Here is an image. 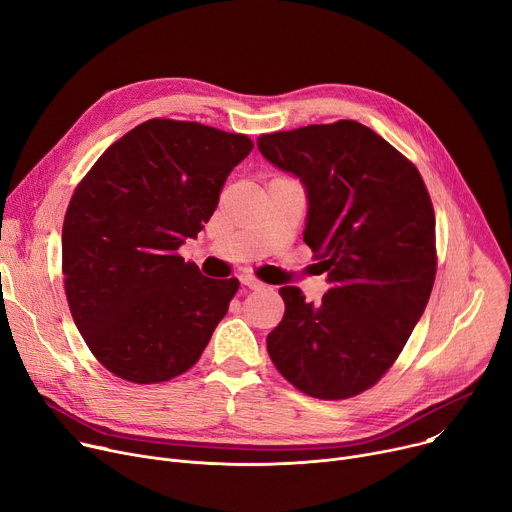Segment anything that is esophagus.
<instances>
[{
  "mask_svg": "<svg viewBox=\"0 0 512 512\" xmlns=\"http://www.w3.org/2000/svg\"><path fill=\"white\" fill-rule=\"evenodd\" d=\"M241 284L247 286L249 290H259V288H263V282H259V280L253 278V276H241Z\"/></svg>",
  "mask_w": 512,
  "mask_h": 512,
  "instance_id": "esophagus-1",
  "label": "esophagus"
}]
</instances>
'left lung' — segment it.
Listing matches in <instances>:
<instances>
[{"mask_svg":"<svg viewBox=\"0 0 512 512\" xmlns=\"http://www.w3.org/2000/svg\"><path fill=\"white\" fill-rule=\"evenodd\" d=\"M257 146L304 183V243L331 284L319 304L296 286L280 288L286 311L267 335L269 358L304 395H360L395 364L434 286L436 226L424 179L350 119L263 133Z\"/></svg>","mask_w":512,"mask_h":512,"instance_id":"left-lung-1","label":"left lung"}]
</instances>
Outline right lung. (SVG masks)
<instances>
[{
	"instance_id": "1",
	"label": "right lung",
	"mask_w": 512,
	"mask_h": 512,
	"mask_svg": "<svg viewBox=\"0 0 512 512\" xmlns=\"http://www.w3.org/2000/svg\"><path fill=\"white\" fill-rule=\"evenodd\" d=\"M249 135L148 119L94 162L67 206L61 271L94 358L152 385L187 372L228 313L238 280H210L179 255L220 199Z\"/></svg>"
}]
</instances>
